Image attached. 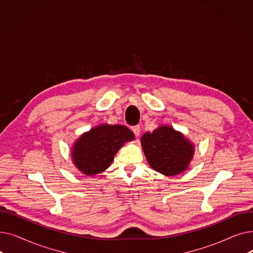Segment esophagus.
<instances>
[{"label": "esophagus", "mask_w": 253, "mask_h": 253, "mask_svg": "<svg viewBox=\"0 0 253 253\" xmlns=\"http://www.w3.org/2000/svg\"><path fill=\"white\" fill-rule=\"evenodd\" d=\"M131 130L133 131V133L135 134L136 137L139 136V134H140V127H139V125H135L133 127H131Z\"/></svg>", "instance_id": "1"}]
</instances>
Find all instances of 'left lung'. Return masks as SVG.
<instances>
[{"label":"left lung","instance_id":"obj_1","mask_svg":"<svg viewBox=\"0 0 253 253\" xmlns=\"http://www.w3.org/2000/svg\"><path fill=\"white\" fill-rule=\"evenodd\" d=\"M141 147L151 167L165 175H176L188 168L194 147L179 132L162 126L152 133L145 132Z\"/></svg>","mask_w":253,"mask_h":253}]
</instances>
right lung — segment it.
I'll return each mask as SVG.
<instances>
[{"mask_svg":"<svg viewBox=\"0 0 253 253\" xmlns=\"http://www.w3.org/2000/svg\"><path fill=\"white\" fill-rule=\"evenodd\" d=\"M133 138V133L125 126L101 125L93 128L76 142L74 163L87 175L100 173L111 165L124 142Z\"/></svg>","mask_w":253,"mask_h":253,"instance_id":"add662e5","label":"right lung"}]
</instances>
